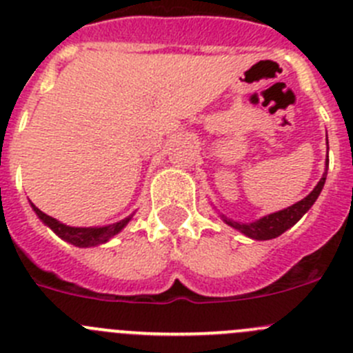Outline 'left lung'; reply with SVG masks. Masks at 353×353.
Returning a JSON list of instances; mask_svg holds the SVG:
<instances>
[{
  "label": "left lung",
  "mask_w": 353,
  "mask_h": 353,
  "mask_svg": "<svg viewBox=\"0 0 353 353\" xmlns=\"http://www.w3.org/2000/svg\"><path fill=\"white\" fill-rule=\"evenodd\" d=\"M326 141H327V136H326ZM327 163H330V160L326 159V170H324L323 177H321V181L317 183V186L314 188V190L310 191L303 200L296 201V203H293L292 207L283 208V210L274 212V214L263 215V217H260L259 221H253V222H236L232 221V219H228L222 214H221V219L225 222V224L231 225L232 229L243 232V234L248 236V238L252 239L263 241V239L278 238V236H281L283 232L288 231L292 225H295L296 222H299L300 219L309 212V208L312 207L314 201L317 200V196H319L321 191H323L324 183H326Z\"/></svg>",
  "instance_id": "8db88e82"
}]
</instances>
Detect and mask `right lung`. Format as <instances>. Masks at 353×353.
Here are the masks:
<instances>
[{"label":"right lung","mask_w":353,"mask_h":353,"mask_svg":"<svg viewBox=\"0 0 353 353\" xmlns=\"http://www.w3.org/2000/svg\"><path fill=\"white\" fill-rule=\"evenodd\" d=\"M30 207L36 212L37 217L43 221V224H46L58 238H61L63 241L70 243V245L79 246V248H91V246H98L107 243L108 239L114 238L115 234L122 231L125 225L129 224V221L132 219V214L129 217L122 219V221L114 222V224L101 225V228H74V225H67L63 222L57 221V219L50 217L44 212H41L36 205L30 201Z\"/></svg>","instance_id":"obj_1"}]
</instances>
